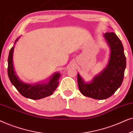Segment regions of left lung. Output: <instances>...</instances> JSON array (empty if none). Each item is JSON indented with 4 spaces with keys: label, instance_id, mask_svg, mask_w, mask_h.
Listing matches in <instances>:
<instances>
[{
    "label": "left lung",
    "instance_id": "left-lung-1",
    "mask_svg": "<svg viewBox=\"0 0 133 133\" xmlns=\"http://www.w3.org/2000/svg\"><path fill=\"white\" fill-rule=\"evenodd\" d=\"M104 37L110 48L108 65L91 82L86 83L77 74L79 91L83 96L103 100L111 96L122 83L126 68V57L121 40L114 32H106Z\"/></svg>",
    "mask_w": 133,
    "mask_h": 133
}]
</instances>
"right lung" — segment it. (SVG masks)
Wrapping results in <instances>:
<instances>
[{"mask_svg":"<svg viewBox=\"0 0 133 133\" xmlns=\"http://www.w3.org/2000/svg\"><path fill=\"white\" fill-rule=\"evenodd\" d=\"M19 38L16 40L14 43H16ZM14 48V46L11 48L8 58V74L12 84L21 95L32 100L41 99L51 95L59 85L61 74L59 72H56L46 83H39L32 85L23 82L18 78L14 70L12 63Z\"/></svg>","mask_w":133,"mask_h":133,"instance_id":"1","label":"right lung"}]
</instances>
